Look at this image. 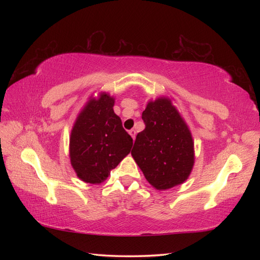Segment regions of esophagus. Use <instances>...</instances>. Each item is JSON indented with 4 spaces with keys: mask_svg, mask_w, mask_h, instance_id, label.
<instances>
[{
    "mask_svg": "<svg viewBox=\"0 0 260 260\" xmlns=\"http://www.w3.org/2000/svg\"><path fill=\"white\" fill-rule=\"evenodd\" d=\"M129 135L132 136V139H133V141H135V137H136V132H135V129H131L129 132Z\"/></svg>",
    "mask_w": 260,
    "mask_h": 260,
    "instance_id": "obj_1",
    "label": "esophagus"
}]
</instances>
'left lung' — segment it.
Here are the masks:
<instances>
[{"instance_id":"obj_1","label":"left lung","mask_w":260,"mask_h":260,"mask_svg":"<svg viewBox=\"0 0 260 260\" xmlns=\"http://www.w3.org/2000/svg\"><path fill=\"white\" fill-rule=\"evenodd\" d=\"M145 128L137 134L132 156L145 179L157 190H168L189 178L194 148L189 127L170 98L148 102L142 114Z\"/></svg>"}]
</instances>
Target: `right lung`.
Returning <instances> with one entry per match:
<instances>
[{"label": "right lung", "instance_id": "1", "mask_svg": "<svg viewBox=\"0 0 260 260\" xmlns=\"http://www.w3.org/2000/svg\"><path fill=\"white\" fill-rule=\"evenodd\" d=\"M114 103L106 92L90 98L71 129L70 162L86 183L104 182L133 146V139L114 113Z\"/></svg>", "mask_w": 260, "mask_h": 260}]
</instances>
